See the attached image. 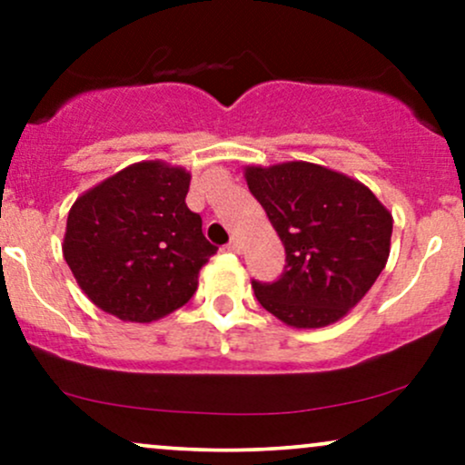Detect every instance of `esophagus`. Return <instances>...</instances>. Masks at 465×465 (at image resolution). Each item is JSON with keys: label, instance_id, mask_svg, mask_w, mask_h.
<instances>
[{"label": "esophagus", "instance_id": "34e87169", "mask_svg": "<svg viewBox=\"0 0 465 465\" xmlns=\"http://www.w3.org/2000/svg\"><path fill=\"white\" fill-rule=\"evenodd\" d=\"M227 249L232 251V253H240V251H242V240H240L238 236H233L232 240H229Z\"/></svg>", "mask_w": 465, "mask_h": 465}]
</instances>
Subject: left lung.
I'll list each match as a JSON object with an SVG mask.
<instances>
[{
    "mask_svg": "<svg viewBox=\"0 0 465 465\" xmlns=\"http://www.w3.org/2000/svg\"><path fill=\"white\" fill-rule=\"evenodd\" d=\"M251 194L286 251L280 280L251 282L291 328H325L359 303L385 269L391 212L361 181L311 162L247 165Z\"/></svg>",
    "mask_w": 465,
    "mask_h": 465,
    "instance_id": "obj_1",
    "label": "left lung"
}]
</instances>
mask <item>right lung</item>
Here are the masks:
<instances>
[{
  "label": "right lung",
  "instance_id": "add662e5",
  "mask_svg": "<svg viewBox=\"0 0 465 465\" xmlns=\"http://www.w3.org/2000/svg\"><path fill=\"white\" fill-rule=\"evenodd\" d=\"M190 173L140 162L83 192L67 216L63 258L100 311L151 323L190 302L216 253L185 205Z\"/></svg>",
  "mask_w": 465,
  "mask_h": 465
}]
</instances>
